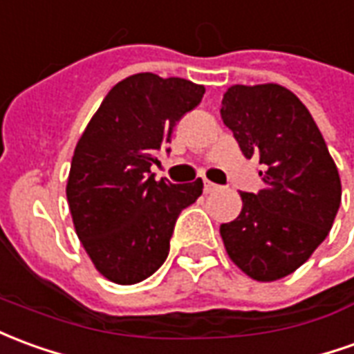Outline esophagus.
Listing matches in <instances>:
<instances>
[{
	"label": "esophagus",
	"instance_id": "34e87169",
	"mask_svg": "<svg viewBox=\"0 0 354 354\" xmlns=\"http://www.w3.org/2000/svg\"><path fill=\"white\" fill-rule=\"evenodd\" d=\"M218 189H220V185L212 184V182H207V180H205V194H212V192H218Z\"/></svg>",
	"mask_w": 354,
	"mask_h": 354
}]
</instances>
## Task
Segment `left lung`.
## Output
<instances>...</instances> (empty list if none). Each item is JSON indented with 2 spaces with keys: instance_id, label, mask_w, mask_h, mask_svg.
<instances>
[{
  "instance_id": "8db88e82",
  "label": "left lung",
  "mask_w": 354,
  "mask_h": 354,
  "mask_svg": "<svg viewBox=\"0 0 354 354\" xmlns=\"http://www.w3.org/2000/svg\"><path fill=\"white\" fill-rule=\"evenodd\" d=\"M220 117L264 187L241 194V212L220 226L226 253L257 281L295 272L332 230L341 203L337 167L308 109L278 84L228 88Z\"/></svg>"
}]
</instances>
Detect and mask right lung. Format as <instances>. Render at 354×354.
Here are the masks:
<instances>
[{"mask_svg":"<svg viewBox=\"0 0 354 354\" xmlns=\"http://www.w3.org/2000/svg\"><path fill=\"white\" fill-rule=\"evenodd\" d=\"M203 93L184 78L132 74L105 95L76 143L68 209L78 239L107 280L132 286L159 270L178 214L203 194L201 178L176 185L151 174L157 151Z\"/></svg>","mask_w":354,"mask_h":354,"instance_id":"obj_1","label":"right lung"}]
</instances>
